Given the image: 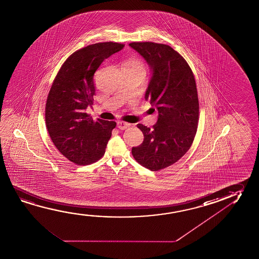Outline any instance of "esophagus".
<instances>
[{
	"mask_svg": "<svg viewBox=\"0 0 259 259\" xmlns=\"http://www.w3.org/2000/svg\"><path fill=\"white\" fill-rule=\"evenodd\" d=\"M129 126H130V123H126V122H123V121H118L117 122V127L121 129V130H124Z\"/></svg>",
	"mask_w": 259,
	"mask_h": 259,
	"instance_id": "1",
	"label": "esophagus"
}]
</instances>
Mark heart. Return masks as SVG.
<instances>
[{
    "label": "heart",
    "mask_w": 259,
    "mask_h": 259,
    "mask_svg": "<svg viewBox=\"0 0 259 259\" xmlns=\"http://www.w3.org/2000/svg\"><path fill=\"white\" fill-rule=\"evenodd\" d=\"M139 68H144V64L136 58L129 59L123 66V69H125V70H134V69H139Z\"/></svg>",
    "instance_id": "b5f03b06"
}]
</instances>
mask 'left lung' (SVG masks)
<instances>
[{"label": "left lung", "mask_w": 259, "mask_h": 259, "mask_svg": "<svg viewBox=\"0 0 259 259\" xmlns=\"http://www.w3.org/2000/svg\"><path fill=\"white\" fill-rule=\"evenodd\" d=\"M129 46L151 68L145 100L159 114L153 128L137 124L144 139L132 148V154L141 165L156 171L178 161L193 143L199 109L195 78L183 56L168 45L132 42Z\"/></svg>", "instance_id": "8db88e82"}]
</instances>
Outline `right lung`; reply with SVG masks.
Listing matches in <instances>:
<instances>
[{
    "label": "right lung",
    "mask_w": 259,
    "mask_h": 259,
    "mask_svg": "<svg viewBox=\"0 0 259 259\" xmlns=\"http://www.w3.org/2000/svg\"><path fill=\"white\" fill-rule=\"evenodd\" d=\"M124 47L115 42L96 43L75 51L61 66L48 96L45 120L49 135L68 160L78 165L98 161L116 123L85 113L93 105L94 75L103 61Z\"/></svg>",
    "instance_id": "add662e5"
}]
</instances>
